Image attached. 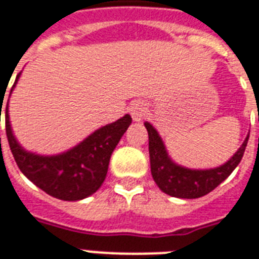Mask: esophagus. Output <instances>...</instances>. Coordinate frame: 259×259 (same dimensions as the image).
Listing matches in <instances>:
<instances>
[{
	"mask_svg": "<svg viewBox=\"0 0 259 259\" xmlns=\"http://www.w3.org/2000/svg\"><path fill=\"white\" fill-rule=\"evenodd\" d=\"M130 114L136 122H140L144 119L146 115V107L145 105H142L141 102H136L133 105L130 106Z\"/></svg>",
	"mask_w": 259,
	"mask_h": 259,
	"instance_id": "obj_1",
	"label": "esophagus"
}]
</instances>
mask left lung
Listing matches in <instances>:
<instances>
[{
	"label": "left lung",
	"mask_w": 259,
	"mask_h": 259,
	"mask_svg": "<svg viewBox=\"0 0 259 259\" xmlns=\"http://www.w3.org/2000/svg\"><path fill=\"white\" fill-rule=\"evenodd\" d=\"M149 134V157L152 176L162 192L180 199H196L209 193L231 175L245 153L249 136L233 157L212 169H189L177 165L166 152L160 134L149 122L144 123Z\"/></svg>",
	"instance_id": "left-lung-1"
}]
</instances>
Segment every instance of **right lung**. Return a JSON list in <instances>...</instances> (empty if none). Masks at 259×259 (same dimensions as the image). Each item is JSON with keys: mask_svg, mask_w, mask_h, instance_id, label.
<instances>
[{"mask_svg": "<svg viewBox=\"0 0 259 259\" xmlns=\"http://www.w3.org/2000/svg\"><path fill=\"white\" fill-rule=\"evenodd\" d=\"M20 75L21 72L17 75L10 94ZM8 105L5 111L6 137L20 170L44 192L67 201L82 200L101 188L107 175L111 153L132 123V117L126 114L118 121L95 130L64 153L40 156L30 153L17 142L10 126Z\"/></svg>", "mask_w": 259, "mask_h": 259, "instance_id": "obj_1", "label": "right lung"}]
</instances>
